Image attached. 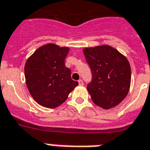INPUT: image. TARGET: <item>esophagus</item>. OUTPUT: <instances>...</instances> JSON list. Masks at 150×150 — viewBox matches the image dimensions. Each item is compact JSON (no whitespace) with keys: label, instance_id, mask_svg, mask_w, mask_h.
I'll return each mask as SVG.
<instances>
[{"label":"esophagus","instance_id":"obj_1","mask_svg":"<svg viewBox=\"0 0 150 150\" xmlns=\"http://www.w3.org/2000/svg\"><path fill=\"white\" fill-rule=\"evenodd\" d=\"M78 84H79V85H83V84H84V82H83V81H82L81 79H80L79 81H78Z\"/></svg>","mask_w":150,"mask_h":150}]
</instances>
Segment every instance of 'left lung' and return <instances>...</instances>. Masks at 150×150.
I'll use <instances>...</instances> for the list:
<instances>
[{
    "label": "left lung",
    "mask_w": 150,
    "mask_h": 150,
    "mask_svg": "<svg viewBox=\"0 0 150 150\" xmlns=\"http://www.w3.org/2000/svg\"><path fill=\"white\" fill-rule=\"evenodd\" d=\"M83 52L92 72L87 89L93 103L103 109L119 104L130 86L131 70L127 58L108 45L87 47Z\"/></svg>",
    "instance_id": "left-lung-1"
}]
</instances>
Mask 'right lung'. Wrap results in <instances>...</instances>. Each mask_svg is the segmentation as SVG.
Here are the masks:
<instances>
[{
	"label": "right lung",
	"mask_w": 150,
	"mask_h": 150,
	"mask_svg": "<svg viewBox=\"0 0 150 150\" xmlns=\"http://www.w3.org/2000/svg\"><path fill=\"white\" fill-rule=\"evenodd\" d=\"M69 47L48 43L37 49L26 62L24 74L31 96L40 105L55 108L67 100L78 82L65 66Z\"/></svg>",
	"instance_id": "1"
}]
</instances>
